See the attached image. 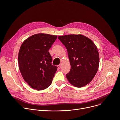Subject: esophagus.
<instances>
[{"label": "esophagus", "instance_id": "1", "mask_svg": "<svg viewBox=\"0 0 120 120\" xmlns=\"http://www.w3.org/2000/svg\"><path fill=\"white\" fill-rule=\"evenodd\" d=\"M61 67H62V64H59V65H57V67H58V68L59 69H61Z\"/></svg>", "mask_w": 120, "mask_h": 120}]
</instances>
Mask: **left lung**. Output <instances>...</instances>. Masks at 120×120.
<instances>
[{"instance_id": "1", "label": "left lung", "mask_w": 120, "mask_h": 120, "mask_svg": "<svg viewBox=\"0 0 120 120\" xmlns=\"http://www.w3.org/2000/svg\"><path fill=\"white\" fill-rule=\"evenodd\" d=\"M66 47L71 69L66 74L69 82L77 87L89 84L96 75L99 66V54L95 44L82 34L59 36Z\"/></svg>"}]
</instances>
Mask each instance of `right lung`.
I'll return each instance as SVG.
<instances>
[{
  "mask_svg": "<svg viewBox=\"0 0 120 120\" xmlns=\"http://www.w3.org/2000/svg\"><path fill=\"white\" fill-rule=\"evenodd\" d=\"M56 35L37 34L22 43L18 55L19 67L25 81L32 88L42 90L52 83L57 67L52 65L49 49Z\"/></svg>",
  "mask_w": 120,
  "mask_h": 120,
  "instance_id": "obj_1",
  "label": "right lung"
}]
</instances>
